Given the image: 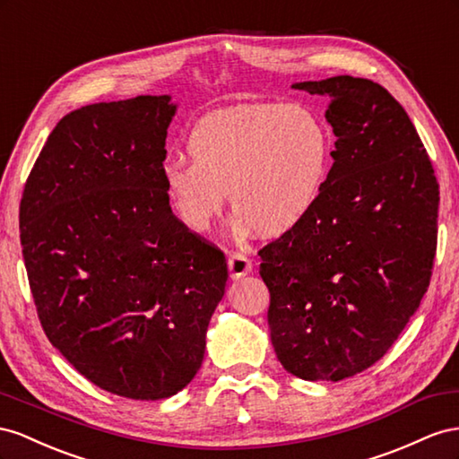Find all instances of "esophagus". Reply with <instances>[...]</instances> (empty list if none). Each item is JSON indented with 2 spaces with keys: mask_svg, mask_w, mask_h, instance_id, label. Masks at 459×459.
Returning a JSON list of instances; mask_svg holds the SVG:
<instances>
[{
  "mask_svg": "<svg viewBox=\"0 0 459 459\" xmlns=\"http://www.w3.org/2000/svg\"><path fill=\"white\" fill-rule=\"evenodd\" d=\"M252 271V261L244 254H230L229 257V273L232 279H240Z\"/></svg>",
  "mask_w": 459,
  "mask_h": 459,
  "instance_id": "obj_1",
  "label": "esophagus"
}]
</instances>
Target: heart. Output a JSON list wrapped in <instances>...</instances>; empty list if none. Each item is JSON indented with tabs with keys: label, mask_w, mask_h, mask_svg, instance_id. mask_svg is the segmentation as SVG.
<instances>
[{
	"label": "heart",
	"mask_w": 459,
	"mask_h": 459,
	"mask_svg": "<svg viewBox=\"0 0 459 459\" xmlns=\"http://www.w3.org/2000/svg\"><path fill=\"white\" fill-rule=\"evenodd\" d=\"M186 150L192 161H165L161 180L173 215L198 234L227 200L240 237L294 230L316 209L331 167L323 121L296 103L209 113L192 128Z\"/></svg>",
	"instance_id": "1"
}]
</instances>
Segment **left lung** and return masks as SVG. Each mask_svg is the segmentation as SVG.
Wrapping results in <instances>:
<instances>
[{
	"instance_id": "1",
	"label": "left lung",
	"mask_w": 459,
	"mask_h": 459,
	"mask_svg": "<svg viewBox=\"0 0 459 459\" xmlns=\"http://www.w3.org/2000/svg\"><path fill=\"white\" fill-rule=\"evenodd\" d=\"M329 98L333 167L316 209L259 250L271 342L304 381L381 359L429 288L438 182L408 113L381 84L340 74L292 84Z\"/></svg>"
}]
</instances>
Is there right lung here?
I'll return each mask as SVG.
<instances>
[{
    "instance_id": "right-lung-1",
    "label": "right lung",
    "mask_w": 459,
    "mask_h": 459,
    "mask_svg": "<svg viewBox=\"0 0 459 459\" xmlns=\"http://www.w3.org/2000/svg\"><path fill=\"white\" fill-rule=\"evenodd\" d=\"M171 96L65 115L24 185L19 227L38 317L90 383L163 400L198 373L229 279L225 254L182 227L161 167Z\"/></svg>"
}]
</instances>
